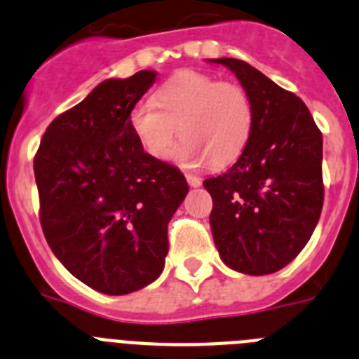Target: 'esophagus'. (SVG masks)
<instances>
[{
    "mask_svg": "<svg viewBox=\"0 0 359 359\" xmlns=\"http://www.w3.org/2000/svg\"><path fill=\"white\" fill-rule=\"evenodd\" d=\"M187 182H189L190 187H199L201 185V180H199L198 176H194V174H185Z\"/></svg>",
    "mask_w": 359,
    "mask_h": 359,
    "instance_id": "1",
    "label": "esophagus"
}]
</instances>
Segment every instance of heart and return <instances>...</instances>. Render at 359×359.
Here are the masks:
<instances>
[{
    "label": "heart",
    "instance_id": "1",
    "mask_svg": "<svg viewBox=\"0 0 359 359\" xmlns=\"http://www.w3.org/2000/svg\"><path fill=\"white\" fill-rule=\"evenodd\" d=\"M129 123L149 156L167 160L177 135L180 163L224 167L241 156L253 128V106L243 86L219 82L205 73L182 72L165 82L154 98L131 109Z\"/></svg>",
    "mask_w": 359,
    "mask_h": 359
}]
</instances>
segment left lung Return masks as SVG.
Returning a JSON list of instances; mask_svg holds the SVG:
<instances>
[{"instance_id": "left-lung-1", "label": "left lung", "mask_w": 359, "mask_h": 359, "mask_svg": "<svg viewBox=\"0 0 359 359\" xmlns=\"http://www.w3.org/2000/svg\"><path fill=\"white\" fill-rule=\"evenodd\" d=\"M236 73L253 106L239 160L203 182L214 207L210 228L221 261L246 275L290 264L322 214V133L306 104L239 59H208Z\"/></svg>"}]
</instances>
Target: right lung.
I'll use <instances>...</instances> for the list:
<instances>
[{
    "label": "right lung",
    "instance_id": "obj_1",
    "mask_svg": "<svg viewBox=\"0 0 359 359\" xmlns=\"http://www.w3.org/2000/svg\"><path fill=\"white\" fill-rule=\"evenodd\" d=\"M156 75L142 69L100 82L50 123L34 160L53 255L106 294L133 293L160 277L167 224L189 192L180 169L149 156L129 123Z\"/></svg>",
    "mask_w": 359,
    "mask_h": 359
}]
</instances>
